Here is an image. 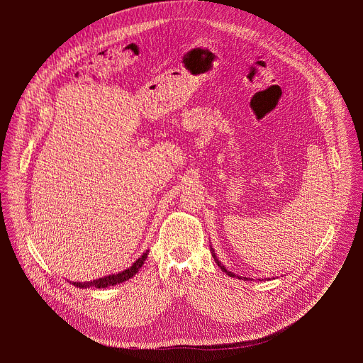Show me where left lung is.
<instances>
[{"label": "left lung", "instance_id": "8db88e82", "mask_svg": "<svg viewBox=\"0 0 363 363\" xmlns=\"http://www.w3.org/2000/svg\"><path fill=\"white\" fill-rule=\"evenodd\" d=\"M211 251H213V257H214V260H216V263H217V264H218V266L221 267V270H223L224 273H227V274H228L230 277H235V274H234V273H231V272H227V269H225V267H224V266H223V264L220 263V260H218V258H217V255H216V252H214L213 247H211ZM244 279H245V277H244Z\"/></svg>", "mask_w": 363, "mask_h": 363}]
</instances>
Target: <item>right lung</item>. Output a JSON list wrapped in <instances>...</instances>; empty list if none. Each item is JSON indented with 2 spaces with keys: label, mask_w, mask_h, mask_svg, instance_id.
Masks as SVG:
<instances>
[{
  "label": "right lung",
  "mask_w": 363,
  "mask_h": 363,
  "mask_svg": "<svg viewBox=\"0 0 363 363\" xmlns=\"http://www.w3.org/2000/svg\"><path fill=\"white\" fill-rule=\"evenodd\" d=\"M147 257V251L143 252V255H140L138 260L125 272L122 273H118V274H111V276H106V277H101V279H97V280H93V281H73L72 284H74L76 287H80V289H87V287H96V289H105V287H109V286H115V284H119V283H123L126 280H129L130 277H133L139 269L142 267V264L145 263Z\"/></svg>",
  "instance_id": "1"
}]
</instances>
